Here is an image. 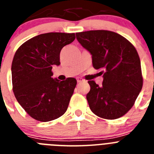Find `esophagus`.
I'll return each mask as SVG.
<instances>
[{
  "label": "esophagus",
  "instance_id": "34e87169",
  "mask_svg": "<svg viewBox=\"0 0 154 154\" xmlns=\"http://www.w3.org/2000/svg\"><path fill=\"white\" fill-rule=\"evenodd\" d=\"M85 80L83 79H82V78H78L77 79V82L78 83H80V82H84Z\"/></svg>",
  "mask_w": 154,
  "mask_h": 154
}]
</instances>
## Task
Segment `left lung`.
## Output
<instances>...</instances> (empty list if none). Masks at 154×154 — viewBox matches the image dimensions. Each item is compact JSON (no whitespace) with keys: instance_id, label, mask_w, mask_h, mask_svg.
<instances>
[{"instance_id":"left-lung-1","label":"left lung","mask_w":154,"mask_h":154,"mask_svg":"<svg viewBox=\"0 0 154 154\" xmlns=\"http://www.w3.org/2000/svg\"><path fill=\"white\" fill-rule=\"evenodd\" d=\"M81 45L92 55V66L102 69L101 86L89 81L86 99L92 112L115 119L133 107L143 87L140 57L127 39L113 31L96 30L76 33Z\"/></svg>"}]
</instances>
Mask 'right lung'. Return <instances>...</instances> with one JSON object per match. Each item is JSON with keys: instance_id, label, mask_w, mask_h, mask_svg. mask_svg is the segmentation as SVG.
I'll return each mask as SVG.
<instances>
[{"instance_id": "obj_1", "label": "right lung", "mask_w": 154, "mask_h": 154, "mask_svg": "<svg viewBox=\"0 0 154 154\" xmlns=\"http://www.w3.org/2000/svg\"><path fill=\"white\" fill-rule=\"evenodd\" d=\"M75 38V33L42 34L16 51L11 65L13 92L19 104L36 120H54L67 110L77 81L51 78V69L60 65L62 48Z\"/></svg>"}]
</instances>
